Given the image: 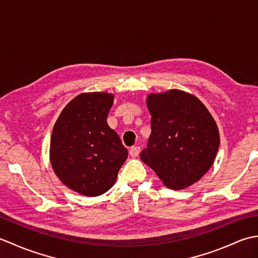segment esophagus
I'll return each instance as SVG.
<instances>
[{
	"label": "esophagus",
	"mask_w": 258,
	"mask_h": 258,
	"mask_svg": "<svg viewBox=\"0 0 258 258\" xmlns=\"http://www.w3.org/2000/svg\"><path fill=\"white\" fill-rule=\"evenodd\" d=\"M140 151H141L140 146H132L130 149V155L132 157H136L140 154Z\"/></svg>",
	"instance_id": "obj_1"
}]
</instances>
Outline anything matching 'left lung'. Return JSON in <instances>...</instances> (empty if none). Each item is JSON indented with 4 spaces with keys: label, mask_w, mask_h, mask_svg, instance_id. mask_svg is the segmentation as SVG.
<instances>
[{
    "label": "left lung",
    "mask_w": 258,
    "mask_h": 258,
    "mask_svg": "<svg viewBox=\"0 0 258 258\" xmlns=\"http://www.w3.org/2000/svg\"><path fill=\"white\" fill-rule=\"evenodd\" d=\"M151 135L141 158L168 188L197 182L215 160L220 133L207 108L195 96L171 90L147 97Z\"/></svg>",
    "instance_id": "8db88e82"
}]
</instances>
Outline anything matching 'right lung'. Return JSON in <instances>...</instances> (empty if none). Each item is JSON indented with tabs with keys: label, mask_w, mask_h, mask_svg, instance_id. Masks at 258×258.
I'll return each mask as SVG.
<instances>
[{
	"label": "right lung",
	"mask_w": 258,
	"mask_h": 258,
	"mask_svg": "<svg viewBox=\"0 0 258 258\" xmlns=\"http://www.w3.org/2000/svg\"><path fill=\"white\" fill-rule=\"evenodd\" d=\"M114 96L84 93L64 107L51 136V164L62 183L85 196L114 185L128 152L106 118Z\"/></svg>",
	"instance_id": "obj_1"
}]
</instances>
